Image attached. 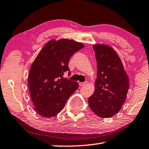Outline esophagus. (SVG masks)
<instances>
[{
	"label": "esophagus",
	"mask_w": 149,
	"mask_h": 149,
	"mask_svg": "<svg viewBox=\"0 0 149 149\" xmlns=\"http://www.w3.org/2000/svg\"><path fill=\"white\" fill-rule=\"evenodd\" d=\"M87 84H88V82H79V86L82 87V86H86Z\"/></svg>",
	"instance_id": "1"
}]
</instances>
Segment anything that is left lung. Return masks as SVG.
<instances>
[{
    "mask_svg": "<svg viewBox=\"0 0 149 149\" xmlns=\"http://www.w3.org/2000/svg\"><path fill=\"white\" fill-rule=\"evenodd\" d=\"M97 63L95 91L89 97L91 110L102 118H109L118 113L127 96L129 80L122 61L111 47L94 45Z\"/></svg>",
    "mask_w": 149,
    "mask_h": 149,
    "instance_id": "1",
    "label": "left lung"
}]
</instances>
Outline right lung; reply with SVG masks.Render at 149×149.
<instances>
[{
	"mask_svg": "<svg viewBox=\"0 0 149 149\" xmlns=\"http://www.w3.org/2000/svg\"><path fill=\"white\" fill-rule=\"evenodd\" d=\"M84 47L68 39L51 40L45 44L30 67V94L34 109L41 116L52 117L62 110L69 97L78 88L75 81L63 78L69 71V59Z\"/></svg>",
	"mask_w": 149,
	"mask_h": 149,
	"instance_id": "obj_1",
	"label": "right lung"
}]
</instances>
